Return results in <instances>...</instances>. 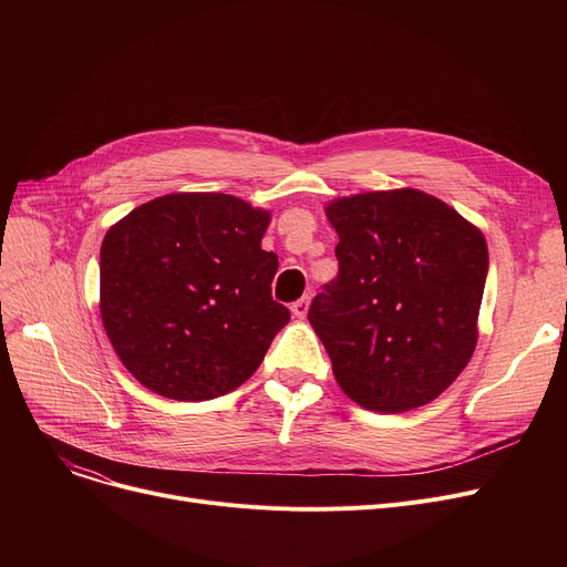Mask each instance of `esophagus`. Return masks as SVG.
Listing matches in <instances>:
<instances>
[{
  "label": "esophagus",
  "mask_w": 567,
  "mask_h": 567,
  "mask_svg": "<svg viewBox=\"0 0 567 567\" xmlns=\"http://www.w3.org/2000/svg\"><path fill=\"white\" fill-rule=\"evenodd\" d=\"M308 310H310V296H303V299L291 303V312H293L296 319H306Z\"/></svg>",
  "instance_id": "34e87169"
}]
</instances>
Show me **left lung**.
<instances>
[{"mask_svg":"<svg viewBox=\"0 0 567 567\" xmlns=\"http://www.w3.org/2000/svg\"><path fill=\"white\" fill-rule=\"evenodd\" d=\"M340 274L308 319L347 398L377 413L436 400L478 344L487 278L483 231L415 188L326 204Z\"/></svg>","mask_w":567,"mask_h":567,"instance_id":"left-lung-1","label":"left lung"}]
</instances>
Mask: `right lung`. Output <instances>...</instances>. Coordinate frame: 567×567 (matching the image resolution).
Segmentation results:
<instances>
[{"label": "right lung", "mask_w": 567, "mask_h": 567, "mask_svg": "<svg viewBox=\"0 0 567 567\" xmlns=\"http://www.w3.org/2000/svg\"><path fill=\"white\" fill-rule=\"evenodd\" d=\"M266 208L225 193H172L114 223L101 246V319L124 368L156 395L202 402L248 381L289 310Z\"/></svg>", "instance_id": "add662e5"}]
</instances>
